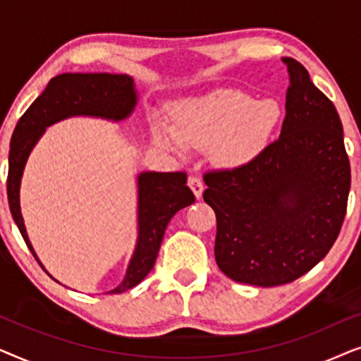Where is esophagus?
<instances>
[{
  "mask_svg": "<svg viewBox=\"0 0 361 361\" xmlns=\"http://www.w3.org/2000/svg\"><path fill=\"white\" fill-rule=\"evenodd\" d=\"M189 187L192 189V192L195 194L197 199H200L202 192H204V182H202L200 177H195V176L189 177Z\"/></svg>",
  "mask_w": 361,
  "mask_h": 361,
  "instance_id": "1",
  "label": "esophagus"
}]
</instances>
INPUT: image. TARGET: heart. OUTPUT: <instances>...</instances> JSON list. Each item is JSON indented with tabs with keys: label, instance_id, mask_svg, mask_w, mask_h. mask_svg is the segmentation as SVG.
I'll use <instances>...</instances> for the list:
<instances>
[{
	"label": "heart",
	"instance_id": "obj_1",
	"mask_svg": "<svg viewBox=\"0 0 361 361\" xmlns=\"http://www.w3.org/2000/svg\"><path fill=\"white\" fill-rule=\"evenodd\" d=\"M279 118L281 106L273 98L256 102L240 90H219L180 106L176 126L157 123L152 137L177 154L215 145L216 159L240 164L264 145Z\"/></svg>",
	"mask_w": 361,
	"mask_h": 361
}]
</instances>
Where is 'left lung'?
Here are the masks:
<instances>
[{
    "label": "left lung",
    "instance_id": "obj_1",
    "mask_svg": "<svg viewBox=\"0 0 361 361\" xmlns=\"http://www.w3.org/2000/svg\"><path fill=\"white\" fill-rule=\"evenodd\" d=\"M288 67L286 118L278 140L253 159L204 174L216 215L215 259L236 283H293L329 253L342 228L350 161L334 103L302 63Z\"/></svg>",
    "mask_w": 361,
    "mask_h": 361
}]
</instances>
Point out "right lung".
Segmentation results:
<instances>
[{
  "label": "right lung",
  "mask_w": 361,
  "mask_h": 361,
  "mask_svg": "<svg viewBox=\"0 0 361 361\" xmlns=\"http://www.w3.org/2000/svg\"><path fill=\"white\" fill-rule=\"evenodd\" d=\"M135 105L136 92L131 77L123 73H62L51 78L46 90L19 118L9 145L8 202L13 219L36 259L19 209V184L34 145L46 126L67 116L90 115L118 121L130 115ZM194 202L195 195L187 187L185 172H142L137 177L140 236L125 279L111 294L125 293L146 278L156 263L169 220ZM37 263L41 264V261L37 259Z\"/></svg>",
  "instance_id": "add662e5"
}]
</instances>
